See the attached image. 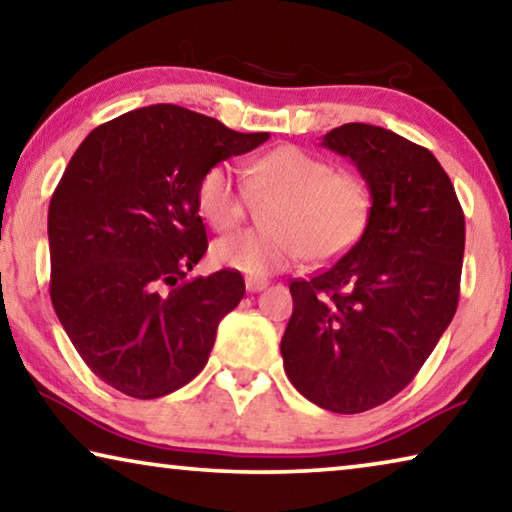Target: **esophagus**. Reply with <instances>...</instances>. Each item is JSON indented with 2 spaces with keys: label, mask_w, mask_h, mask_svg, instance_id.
Here are the masks:
<instances>
[{
  "label": "esophagus",
  "mask_w": 512,
  "mask_h": 512,
  "mask_svg": "<svg viewBox=\"0 0 512 512\" xmlns=\"http://www.w3.org/2000/svg\"><path fill=\"white\" fill-rule=\"evenodd\" d=\"M269 287V280H264V278H246V289L248 291H262V289H266Z\"/></svg>",
  "instance_id": "1"
}]
</instances>
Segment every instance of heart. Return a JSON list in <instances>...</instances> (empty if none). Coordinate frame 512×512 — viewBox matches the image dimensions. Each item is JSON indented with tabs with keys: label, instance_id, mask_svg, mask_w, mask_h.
Segmentation results:
<instances>
[{
	"label": "heart",
	"instance_id": "1",
	"mask_svg": "<svg viewBox=\"0 0 512 512\" xmlns=\"http://www.w3.org/2000/svg\"><path fill=\"white\" fill-rule=\"evenodd\" d=\"M246 180L216 164L198 184V209L214 230H232L246 216L250 191L273 198L264 230H243L218 239L214 259L248 275L289 269L300 257L330 262L362 239L371 221L373 196L364 177L332 170L326 159L296 145H282L243 166Z\"/></svg>",
	"mask_w": 512,
	"mask_h": 512
}]
</instances>
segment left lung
Instances as JSON below:
<instances>
[{
	"mask_svg": "<svg viewBox=\"0 0 512 512\" xmlns=\"http://www.w3.org/2000/svg\"><path fill=\"white\" fill-rule=\"evenodd\" d=\"M321 145L358 166L373 212L346 255L291 282L280 351L307 401L358 415L417 376L456 314L465 214L433 152L389 129L348 123Z\"/></svg>",
	"mask_w": 512,
	"mask_h": 512,
	"instance_id": "left-lung-1",
	"label": "left lung"
}]
</instances>
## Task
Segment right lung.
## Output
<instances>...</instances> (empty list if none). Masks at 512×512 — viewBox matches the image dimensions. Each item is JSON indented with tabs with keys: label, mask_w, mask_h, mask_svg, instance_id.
<instances>
[{
	"label": "right lung",
	"mask_w": 512,
	"mask_h": 512,
	"mask_svg": "<svg viewBox=\"0 0 512 512\" xmlns=\"http://www.w3.org/2000/svg\"><path fill=\"white\" fill-rule=\"evenodd\" d=\"M266 139L152 104L95 127L72 154L47 212L50 296L81 360L118 392L159 399L207 364L246 285L234 269L186 278L207 253L198 184Z\"/></svg>",
	"instance_id": "obj_1"
}]
</instances>
